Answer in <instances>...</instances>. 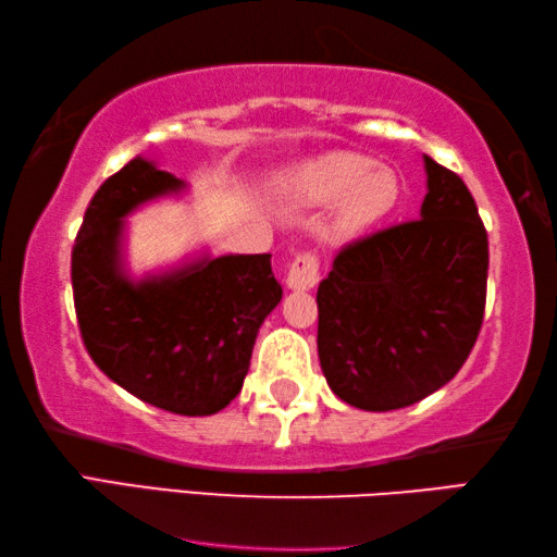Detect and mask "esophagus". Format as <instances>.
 <instances>
[{
	"mask_svg": "<svg viewBox=\"0 0 557 557\" xmlns=\"http://www.w3.org/2000/svg\"><path fill=\"white\" fill-rule=\"evenodd\" d=\"M321 281V261L313 251H304L288 263L286 286L294 290H308Z\"/></svg>",
	"mask_w": 557,
	"mask_h": 557,
	"instance_id": "esophagus-1",
	"label": "esophagus"
}]
</instances>
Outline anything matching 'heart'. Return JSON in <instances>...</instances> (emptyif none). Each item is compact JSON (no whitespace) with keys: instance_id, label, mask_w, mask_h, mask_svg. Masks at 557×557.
Masks as SVG:
<instances>
[{"instance_id":"b5f03b06","label":"heart","mask_w":557,"mask_h":557,"mask_svg":"<svg viewBox=\"0 0 557 557\" xmlns=\"http://www.w3.org/2000/svg\"><path fill=\"white\" fill-rule=\"evenodd\" d=\"M286 193L313 205L343 199L341 232L358 234L385 219L399 199L395 170L375 168L360 152H331L306 162L284 180Z\"/></svg>"}]
</instances>
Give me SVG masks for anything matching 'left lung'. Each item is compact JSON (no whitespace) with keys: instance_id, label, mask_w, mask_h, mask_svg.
<instances>
[{"instance_id":"8db88e82","label":"left lung","mask_w":557,"mask_h":557,"mask_svg":"<svg viewBox=\"0 0 557 557\" xmlns=\"http://www.w3.org/2000/svg\"><path fill=\"white\" fill-rule=\"evenodd\" d=\"M419 219L343 246L318 286V358L343 403L409 407L467 362L486 308L488 236L457 172L424 154Z\"/></svg>"}]
</instances>
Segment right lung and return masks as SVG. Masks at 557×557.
Instances as JSON below:
<instances>
[{
    "mask_svg": "<svg viewBox=\"0 0 557 557\" xmlns=\"http://www.w3.org/2000/svg\"><path fill=\"white\" fill-rule=\"evenodd\" d=\"M185 182L135 158L90 199L71 253L73 306L90 358L143 403L207 417L239 395L257 333L284 288L271 253L202 257L133 281L123 219Z\"/></svg>",
    "mask_w": 557,
    "mask_h": 557,
    "instance_id": "obj_1",
    "label": "right lung"
}]
</instances>
